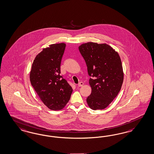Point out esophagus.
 Instances as JSON below:
<instances>
[{
  "mask_svg": "<svg viewBox=\"0 0 154 154\" xmlns=\"http://www.w3.org/2000/svg\"><path fill=\"white\" fill-rule=\"evenodd\" d=\"M83 85H84V82H79V83L77 84V86H78L79 87H80V86H83Z\"/></svg>",
  "mask_w": 154,
  "mask_h": 154,
  "instance_id": "1",
  "label": "esophagus"
}]
</instances>
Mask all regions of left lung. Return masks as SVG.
<instances>
[{
    "label": "left lung",
    "instance_id": "obj_1",
    "mask_svg": "<svg viewBox=\"0 0 154 154\" xmlns=\"http://www.w3.org/2000/svg\"><path fill=\"white\" fill-rule=\"evenodd\" d=\"M85 60L91 93L86 102L90 109L102 110L117 97L123 81V72L119 54L110 45L88 42L79 47Z\"/></svg>",
    "mask_w": 154,
    "mask_h": 154
}]
</instances>
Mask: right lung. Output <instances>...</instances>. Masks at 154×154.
Returning <instances> with one entry per match:
<instances>
[{"mask_svg": "<svg viewBox=\"0 0 154 154\" xmlns=\"http://www.w3.org/2000/svg\"><path fill=\"white\" fill-rule=\"evenodd\" d=\"M66 44H53L44 48L32 64L30 81L44 104L52 110H60L69 102L73 89L60 75V65Z\"/></svg>", "mask_w": 154, "mask_h": 154, "instance_id": "1", "label": "right lung"}]
</instances>
